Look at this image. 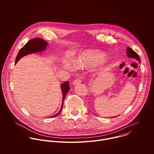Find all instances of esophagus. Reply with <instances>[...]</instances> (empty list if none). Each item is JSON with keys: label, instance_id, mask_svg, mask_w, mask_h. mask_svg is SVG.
<instances>
[{"label": "esophagus", "instance_id": "34e87169", "mask_svg": "<svg viewBox=\"0 0 154 154\" xmlns=\"http://www.w3.org/2000/svg\"><path fill=\"white\" fill-rule=\"evenodd\" d=\"M81 82H82V80L80 79H75V80H74V81H73V85H79V84H80L81 83Z\"/></svg>", "mask_w": 154, "mask_h": 154}]
</instances>
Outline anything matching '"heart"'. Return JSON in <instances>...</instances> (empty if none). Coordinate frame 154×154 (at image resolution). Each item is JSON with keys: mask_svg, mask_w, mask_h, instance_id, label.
I'll list each match as a JSON object with an SVG mask.
<instances>
[{"mask_svg": "<svg viewBox=\"0 0 154 154\" xmlns=\"http://www.w3.org/2000/svg\"><path fill=\"white\" fill-rule=\"evenodd\" d=\"M105 55L97 51L89 50L80 54L72 61L75 67L80 68H90L95 66L104 61ZM64 66L68 68H71L72 65L69 61L64 60Z\"/></svg>", "mask_w": 154, "mask_h": 154, "instance_id": "heart-1", "label": "heart"}]
</instances>
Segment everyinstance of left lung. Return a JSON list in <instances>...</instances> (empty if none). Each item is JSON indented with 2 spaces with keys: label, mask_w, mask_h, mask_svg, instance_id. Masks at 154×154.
Wrapping results in <instances>:
<instances>
[{
  "label": "left lung",
  "mask_w": 154,
  "mask_h": 154,
  "mask_svg": "<svg viewBox=\"0 0 154 154\" xmlns=\"http://www.w3.org/2000/svg\"><path fill=\"white\" fill-rule=\"evenodd\" d=\"M127 55L130 58H133L137 60L140 62L141 61L139 55L134 50H132L130 48H127Z\"/></svg>",
  "instance_id": "obj_1"
}]
</instances>
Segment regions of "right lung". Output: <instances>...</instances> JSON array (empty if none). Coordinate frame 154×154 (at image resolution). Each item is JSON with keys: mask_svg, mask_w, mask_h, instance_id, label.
I'll return each mask as SVG.
<instances>
[{"mask_svg": "<svg viewBox=\"0 0 154 154\" xmlns=\"http://www.w3.org/2000/svg\"><path fill=\"white\" fill-rule=\"evenodd\" d=\"M48 42L45 41L44 39L39 38H33L30 40H29L26 45L22 48L20 51H19L16 58L15 60V64L17 63V62L22 57L26 56L29 54H34V53H38L40 52L41 51H45L48 46ZM61 88L62 91V94H63V101L61 103V107L60 112L57 113L56 115L51 116V117H55L58 116L61 112L62 110V108L63 105V102L64 100L65 99V96L69 91L70 87H69V83L68 81H66L64 82L61 85Z\"/></svg>", "mask_w": 154, "mask_h": 154, "instance_id": "add662e5", "label": "right lung"}]
</instances>
